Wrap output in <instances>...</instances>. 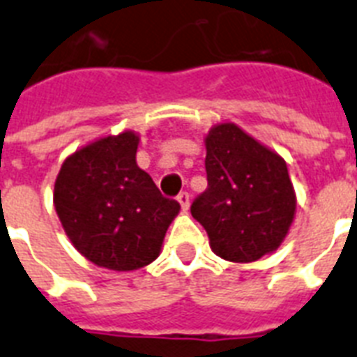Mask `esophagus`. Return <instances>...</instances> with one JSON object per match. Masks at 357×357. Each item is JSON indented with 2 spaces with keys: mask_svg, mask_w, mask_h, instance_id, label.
Wrapping results in <instances>:
<instances>
[{
  "mask_svg": "<svg viewBox=\"0 0 357 357\" xmlns=\"http://www.w3.org/2000/svg\"><path fill=\"white\" fill-rule=\"evenodd\" d=\"M178 202H179V205H181V208H183V211H187L188 205H190V196H188V192H179Z\"/></svg>",
  "mask_w": 357,
  "mask_h": 357,
  "instance_id": "34e87169",
  "label": "esophagus"
}]
</instances>
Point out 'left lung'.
Wrapping results in <instances>:
<instances>
[{
	"label": "left lung",
	"instance_id": "1",
	"mask_svg": "<svg viewBox=\"0 0 357 357\" xmlns=\"http://www.w3.org/2000/svg\"><path fill=\"white\" fill-rule=\"evenodd\" d=\"M207 190L190 205L214 253L253 262L279 248L294 222L295 192L286 161L236 124L205 137Z\"/></svg>",
	"mask_w": 357,
	"mask_h": 357
}]
</instances>
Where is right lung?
Instances as JSON below:
<instances>
[{"mask_svg": "<svg viewBox=\"0 0 357 357\" xmlns=\"http://www.w3.org/2000/svg\"><path fill=\"white\" fill-rule=\"evenodd\" d=\"M133 132L98 139L63 161L54 208L78 253L97 266L132 271L158 259L179 213L135 163Z\"/></svg>", "mask_w": 357, "mask_h": 357, "instance_id": "right-lung-1", "label": "right lung"}]
</instances>
